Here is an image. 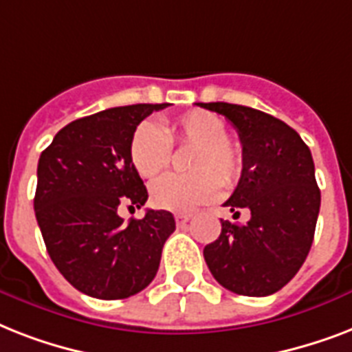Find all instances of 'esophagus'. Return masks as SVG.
I'll list each match as a JSON object with an SVG mask.
<instances>
[{
  "label": "esophagus",
  "instance_id": "esophagus-1",
  "mask_svg": "<svg viewBox=\"0 0 352 352\" xmlns=\"http://www.w3.org/2000/svg\"><path fill=\"white\" fill-rule=\"evenodd\" d=\"M193 214H190V212H177L175 214V223L177 226H186L188 221L192 219Z\"/></svg>",
  "mask_w": 352,
  "mask_h": 352
}]
</instances>
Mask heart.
Instances as JSON below:
<instances>
[{"instance_id":"b5f03b06","label":"heart","mask_w":352,"mask_h":352,"mask_svg":"<svg viewBox=\"0 0 352 352\" xmlns=\"http://www.w3.org/2000/svg\"><path fill=\"white\" fill-rule=\"evenodd\" d=\"M171 146H193L186 175H166L149 188L151 203L160 210L186 212L217 197L221 182L232 186L243 173V148L226 137L225 120L195 109L164 127L142 122L133 131L129 159L140 177L151 179L170 166Z\"/></svg>"}]
</instances>
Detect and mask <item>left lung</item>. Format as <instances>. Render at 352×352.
Here are the masks:
<instances>
[{
    "instance_id": "obj_1",
    "label": "left lung",
    "mask_w": 352,
    "mask_h": 352,
    "mask_svg": "<svg viewBox=\"0 0 352 352\" xmlns=\"http://www.w3.org/2000/svg\"><path fill=\"white\" fill-rule=\"evenodd\" d=\"M197 106L232 122L243 144V173L225 206L245 225L221 219V235L204 246V261L219 285L241 296L283 289L311 250L320 188L311 149L283 120L252 107L210 102Z\"/></svg>"
}]
</instances>
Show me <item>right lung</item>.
<instances>
[{
	"instance_id": "add662e5",
	"label": "right lung",
	"mask_w": 352,
	"mask_h": 352,
	"mask_svg": "<svg viewBox=\"0 0 352 352\" xmlns=\"http://www.w3.org/2000/svg\"><path fill=\"white\" fill-rule=\"evenodd\" d=\"M168 104L111 107L62 127L38 160L36 221L63 278L98 300H124L144 290L159 270L175 219L148 210L124 223L118 206L140 208L148 190L133 168V131Z\"/></svg>"
}]
</instances>
